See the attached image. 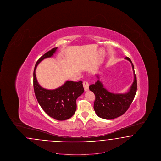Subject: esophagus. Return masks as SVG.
I'll use <instances>...</instances> for the list:
<instances>
[{
	"mask_svg": "<svg viewBox=\"0 0 161 161\" xmlns=\"http://www.w3.org/2000/svg\"><path fill=\"white\" fill-rule=\"evenodd\" d=\"M83 87H84V91H87L89 90V84L88 83V82L84 81L83 82Z\"/></svg>",
	"mask_w": 161,
	"mask_h": 161,
	"instance_id": "esophagus-1",
	"label": "esophagus"
}]
</instances>
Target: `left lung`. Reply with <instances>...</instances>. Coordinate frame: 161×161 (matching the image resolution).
Listing matches in <instances>:
<instances>
[{
  "instance_id": "left-lung-1",
  "label": "left lung",
  "mask_w": 161,
  "mask_h": 161,
  "mask_svg": "<svg viewBox=\"0 0 161 161\" xmlns=\"http://www.w3.org/2000/svg\"><path fill=\"white\" fill-rule=\"evenodd\" d=\"M125 59L131 63L133 70L134 81L128 92L125 93H114L106 89L102 83L98 80L89 86V89L95 95L93 108L96 114L105 119H112L123 115L130 107L137 91L136 76L134 66L129 57ZM97 78H99L98 75Z\"/></svg>"
}]
</instances>
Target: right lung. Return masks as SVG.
<instances>
[{
    "label": "right lung",
    "mask_w": 161,
    "mask_h": 161,
    "mask_svg": "<svg viewBox=\"0 0 161 161\" xmlns=\"http://www.w3.org/2000/svg\"><path fill=\"white\" fill-rule=\"evenodd\" d=\"M57 49L54 47L49 51L37 61L33 73V85L36 97L46 114L55 119L64 121L72 117L76 111V100L84 92L83 82L67 81L57 89L48 90L40 86L36 75L38 64L46 58L52 57Z\"/></svg>",
    "instance_id": "1"
}]
</instances>
